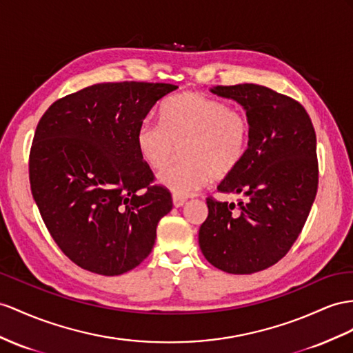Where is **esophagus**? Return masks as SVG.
<instances>
[{
    "label": "esophagus",
    "mask_w": 353,
    "mask_h": 353,
    "mask_svg": "<svg viewBox=\"0 0 353 353\" xmlns=\"http://www.w3.org/2000/svg\"><path fill=\"white\" fill-rule=\"evenodd\" d=\"M185 203H186V198L179 196V195H173V205L176 207V209H179V207H183Z\"/></svg>",
    "instance_id": "obj_1"
}]
</instances>
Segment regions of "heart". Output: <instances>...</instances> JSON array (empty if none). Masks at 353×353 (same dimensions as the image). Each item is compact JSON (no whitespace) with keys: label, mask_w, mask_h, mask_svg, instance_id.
Segmentation results:
<instances>
[{"label":"heart","mask_w":353,"mask_h":353,"mask_svg":"<svg viewBox=\"0 0 353 353\" xmlns=\"http://www.w3.org/2000/svg\"><path fill=\"white\" fill-rule=\"evenodd\" d=\"M159 123L141 121L135 146L144 164L155 171L165 168L182 148L183 161L158 176V183L174 195L188 196L212 179L228 177L248 153V116L219 99L177 94L162 104Z\"/></svg>","instance_id":"obj_1"}]
</instances>
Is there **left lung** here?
<instances>
[{"label": "left lung", "instance_id": "left-lung-1", "mask_svg": "<svg viewBox=\"0 0 353 353\" xmlns=\"http://www.w3.org/2000/svg\"><path fill=\"white\" fill-rule=\"evenodd\" d=\"M210 92L243 107L250 139L245 159L218 186L243 200L209 198L198 243L216 268L252 274L282 259L304 227L318 191L316 134L304 107L270 88L241 83Z\"/></svg>", "mask_w": 353, "mask_h": 353}]
</instances>
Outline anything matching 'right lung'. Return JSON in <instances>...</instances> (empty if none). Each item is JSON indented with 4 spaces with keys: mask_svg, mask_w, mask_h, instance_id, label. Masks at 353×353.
<instances>
[{
    "mask_svg": "<svg viewBox=\"0 0 353 353\" xmlns=\"http://www.w3.org/2000/svg\"><path fill=\"white\" fill-rule=\"evenodd\" d=\"M168 83H98L53 103L30 153L34 201L59 249L79 267L119 276L155 245L173 209L135 146V130Z\"/></svg>",
    "mask_w": 353,
    "mask_h": 353,
    "instance_id": "1",
    "label": "right lung"
}]
</instances>
